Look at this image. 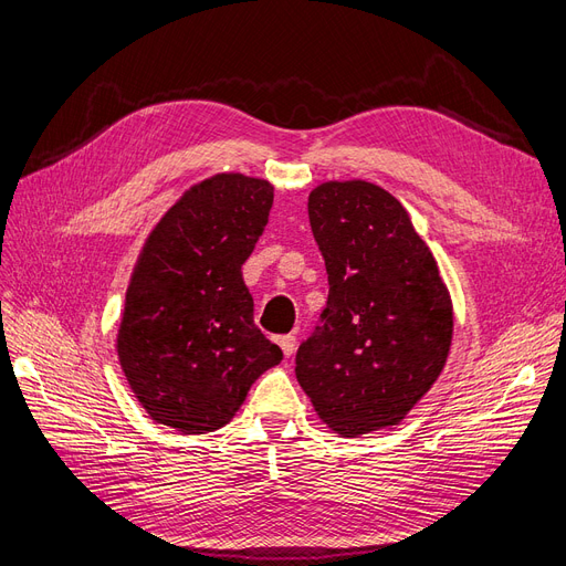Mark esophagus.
<instances>
[{
  "instance_id": "34e87169",
  "label": "esophagus",
  "mask_w": 566,
  "mask_h": 566,
  "mask_svg": "<svg viewBox=\"0 0 566 566\" xmlns=\"http://www.w3.org/2000/svg\"><path fill=\"white\" fill-rule=\"evenodd\" d=\"M277 345L282 347L286 357H291V354H294V349H296V336H291V333H289V336H280Z\"/></svg>"
}]
</instances>
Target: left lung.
I'll use <instances>...</instances> for the list:
<instances>
[{"instance_id":"obj_1","label":"left lung","mask_w":566,"mask_h":566,"mask_svg":"<svg viewBox=\"0 0 566 566\" xmlns=\"http://www.w3.org/2000/svg\"><path fill=\"white\" fill-rule=\"evenodd\" d=\"M307 214L328 272L322 326L298 347L296 378L345 438L399 424L438 380L452 301L406 207L364 179L319 184Z\"/></svg>"}]
</instances>
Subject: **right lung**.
I'll list each match as a JSON object with an SVG mask.
<instances>
[{
    "label": "right lung",
    "instance_id": "add662e5",
    "mask_svg": "<svg viewBox=\"0 0 566 566\" xmlns=\"http://www.w3.org/2000/svg\"><path fill=\"white\" fill-rule=\"evenodd\" d=\"M270 181L223 172L165 212L133 270L116 352L133 394L181 433L233 420L259 375L282 361L254 324L242 263L263 235Z\"/></svg>",
    "mask_w": 566,
    "mask_h": 566
}]
</instances>
